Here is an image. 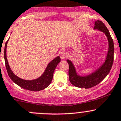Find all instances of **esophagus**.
<instances>
[{"mask_svg": "<svg viewBox=\"0 0 121 121\" xmlns=\"http://www.w3.org/2000/svg\"><path fill=\"white\" fill-rule=\"evenodd\" d=\"M60 55L61 58L62 60H63V59H65V58L67 57V56H68V54L65 51H64L63 50V51H62L60 53Z\"/></svg>", "mask_w": 121, "mask_h": 121, "instance_id": "34e87169", "label": "esophagus"}]
</instances>
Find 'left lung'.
<instances>
[{
	"mask_svg": "<svg viewBox=\"0 0 121 121\" xmlns=\"http://www.w3.org/2000/svg\"><path fill=\"white\" fill-rule=\"evenodd\" d=\"M94 29H97L105 34L108 42V49L106 60L103 64L95 71L87 76H80L76 72L75 66L69 60L67 61L69 64V78L71 84L79 88H90L100 83L109 73L114 61V42L110 32L104 24L100 21L95 22Z\"/></svg>",
	"mask_w": 121,
	"mask_h": 121,
	"instance_id": "8db88e82",
	"label": "left lung"
}]
</instances>
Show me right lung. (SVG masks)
Masks as SVG:
<instances>
[{
	"label": "right lung",
	"mask_w": 121,
	"mask_h": 121,
	"mask_svg": "<svg viewBox=\"0 0 121 121\" xmlns=\"http://www.w3.org/2000/svg\"><path fill=\"white\" fill-rule=\"evenodd\" d=\"M8 39L5 44L4 52V57L5 64H6V69L7 71V73L9 74V77L15 84L22 87V88L26 89V90H30L32 91H39L41 90L46 88L48 86H49L51 83L52 80L53 79V76L54 70L58 64L60 62L61 58L59 56L56 57L54 59L50 62L48 65L45 71L43 73L37 78L36 79L31 80H24V79L19 78L17 76H16L13 71H11L10 66L8 63L7 58L6 56V49L7 44L8 43Z\"/></svg>",
	"instance_id": "right-lung-1"
}]
</instances>
